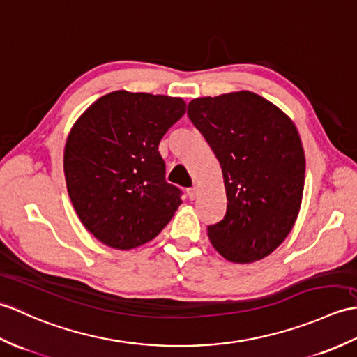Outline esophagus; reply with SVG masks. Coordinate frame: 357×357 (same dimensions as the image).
Returning <instances> with one entry per match:
<instances>
[{
  "label": "esophagus",
  "mask_w": 357,
  "mask_h": 357,
  "mask_svg": "<svg viewBox=\"0 0 357 357\" xmlns=\"http://www.w3.org/2000/svg\"><path fill=\"white\" fill-rule=\"evenodd\" d=\"M197 194H199V189H197L195 186L188 189V197H189V199H191V200H195V199H197Z\"/></svg>",
  "instance_id": "1"
}]
</instances>
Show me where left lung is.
<instances>
[{"label": "left lung", "mask_w": 357, "mask_h": 357, "mask_svg": "<svg viewBox=\"0 0 357 357\" xmlns=\"http://www.w3.org/2000/svg\"><path fill=\"white\" fill-rule=\"evenodd\" d=\"M188 116L223 171L227 209L208 226L211 243L232 263H252L278 248L301 208L305 157L296 126L250 91L199 98Z\"/></svg>", "instance_id": "1"}]
</instances>
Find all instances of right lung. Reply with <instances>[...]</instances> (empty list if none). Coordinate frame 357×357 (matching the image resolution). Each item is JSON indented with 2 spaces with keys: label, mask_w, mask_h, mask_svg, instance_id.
I'll return each instance as SVG.
<instances>
[{
  "label": "right lung",
  "mask_w": 357,
  "mask_h": 357,
  "mask_svg": "<svg viewBox=\"0 0 357 357\" xmlns=\"http://www.w3.org/2000/svg\"><path fill=\"white\" fill-rule=\"evenodd\" d=\"M180 98L114 91L71 128L64 151L70 200L82 225L114 249L151 241L181 203L158 144L185 114Z\"/></svg>",
  "instance_id": "add662e5"
}]
</instances>
